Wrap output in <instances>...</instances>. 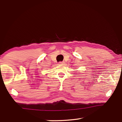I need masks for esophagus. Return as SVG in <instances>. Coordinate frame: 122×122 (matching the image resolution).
Listing matches in <instances>:
<instances>
[{
  "mask_svg": "<svg viewBox=\"0 0 122 122\" xmlns=\"http://www.w3.org/2000/svg\"><path fill=\"white\" fill-rule=\"evenodd\" d=\"M64 63H65V62H63V61L61 62H61H59L58 64H59V65H63Z\"/></svg>",
  "mask_w": 122,
  "mask_h": 122,
  "instance_id": "obj_1",
  "label": "esophagus"
}]
</instances>
